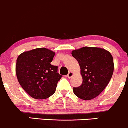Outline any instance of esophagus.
<instances>
[{"label": "esophagus", "instance_id": "esophagus-1", "mask_svg": "<svg viewBox=\"0 0 128 128\" xmlns=\"http://www.w3.org/2000/svg\"><path fill=\"white\" fill-rule=\"evenodd\" d=\"M73 73L72 72H70L69 73H68V74H67V77L68 78H72V76H73Z\"/></svg>", "mask_w": 128, "mask_h": 128}]
</instances>
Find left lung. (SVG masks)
Here are the masks:
<instances>
[{
    "mask_svg": "<svg viewBox=\"0 0 128 128\" xmlns=\"http://www.w3.org/2000/svg\"><path fill=\"white\" fill-rule=\"evenodd\" d=\"M72 54L78 62L82 77V84L73 88V92L81 99H92L111 80L114 70L112 55L104 48L91 47L74 50Z\"/></svg>",
    "mask_w": 128,
    "mask_h": 128,
    "instance_id": "1",
    "label": "left lung"
}]
</instances>
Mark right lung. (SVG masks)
I'll return each mask as SVG.
<instances>
[{"instance_id":"add662e5","label":"right lung","mask_w":128,"mask_h":128,"mask_svg":"<svg viewBox=\"0 0 128 128\" xmlns=\"http://www.w3.org/2000/svg\"><path fill=\"white\" fill-rule=\"evenodd\" d=\"M55 52L46 48L24 52L18 56L16 74L21 86L31 97L44 99L55 93L62 75L50 64Z\"/></svg>"}]
</instances>
